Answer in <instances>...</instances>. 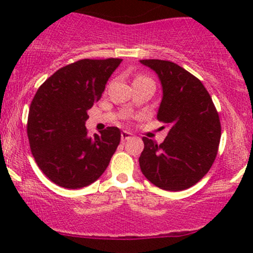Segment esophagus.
<instances>
[{
	"instance_id": "1",
	"label": "esophagus",
	"mask_w": 253,
	"mask_h": 253,
	"mask_svg": "<svg viewBox=\"0 0 253 253\" xmlns=\"http://www.w3.org/2000/svg\"><path fill=\"white\" fill-rule=\"evenodd\" d=\"M131 137H132V133H129V132H127V131L121 132V141L122 142L128 141V139H131Z\"/></svg>"
}]
</instances>
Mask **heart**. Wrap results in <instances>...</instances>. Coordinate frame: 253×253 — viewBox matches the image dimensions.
<instances>
[{"label": "heart", "instance_id": "heart-1", "mask_svg": "<svg viewBox=\"0 0 253 253\" xmlns=\"http://www.w3.org/2000/svg\"><path fill=\"white\" fill-rule=\"evenodd\" d=\"M143 78H145V77H137L136 79H143ZM136 79H134V81H136Z\"/></svg>", "mask_w": 253, "mask_h": 253}]
</instances>
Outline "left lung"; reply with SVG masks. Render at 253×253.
Listing matches in <instances>:
<instances>
[{
	"label": "left lung",
	"mask_w": 253,
	"mask_h": 253,
	"mask_svg": "<svg viewBox=\"0 0 253 253\" xmlns=\"http://www.w3.org/2000/svg\"><path fill=\"white\" fill-rule=\"evenodd\" d=\"M159 77L163 99L157 119L169 126L164 142L143 137L139 157L143 175L165 191L196 185L218 154L221 126L218 111L202 82L185 68L164 60H141Z\"/></svg>",
	"instance_id": "left-lung-1"
}]
</instances>
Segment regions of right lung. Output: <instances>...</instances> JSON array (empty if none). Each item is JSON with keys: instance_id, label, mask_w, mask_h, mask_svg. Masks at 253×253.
<instances>
[{"instance_id": "1", "label": "right lung", "mask_w": 253, "mask_h": 253, "mask_svg": "<svg viewBox=\"0 0 253 253\" xmlns=\"http://www.w3.org/2000/svg\"><path fill=\"white\" fill-rule=\"evenodd\" d=\"M121 58L79 60L56 71L30 104L27 133L38 167L56 185L82 188L98 180L121 139L117 127L88 136L89 109L101 98Z\"/></svg>"}]
</instances>
